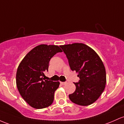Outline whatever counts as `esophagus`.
Returning <instances> with one entry per match:
<instances>
[{"label":"esophagus","instance_id":"34e87169","mask_svg":"<svg viewBox=\"0 0 124 124\" xmlns=\"http://www.w3.org/2000/svg\"><path fill=\"white\" fill-rule=\"evenodd\" d=\"M60 83H61V85H65V84H66V82H61Z\"/></svg>","mask_w":124,"mask_h":124}]
</instances>
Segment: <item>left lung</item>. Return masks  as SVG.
<instances>
[{
  "instance_id": "1",
  "label": "left lung",
  "mask_w": 124,
  "mask_h": 124,
  "mask_svg": "<svg viewBox=\"0 0 124 124\" xmlns=\"http://www.w3.org/2000/svg\"><path fill=\"white\" fill-rule=\"evenodd\" d=\"M72 71L78 73V82H74L75 91L69 95L70 100L81 106L93 104L105 88V68L100 57L86 45L81 43L61 45Z\"/></svg>"
}]
</instances>
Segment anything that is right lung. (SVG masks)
Masks as SVG:
<instances>
[{
    "mask_svg": "<svg viewBox=\"0 0 124 124\" xmlns=\"http://www.w3.org/2000/svg\"><path fill=\"white\" fill-rule=\"evenodd\" d=\"M62 51L57 45H40L24 57L17 68L16 85L22 97L32 107L46 108L53 103L59 82L45 80L49 62L56 53Z\"/></svg>",
    "mask_w": 124,
    "mask_h": 124,
    "instance_id": "obj_1",
    "label": "right lung"
}]
</instances>
